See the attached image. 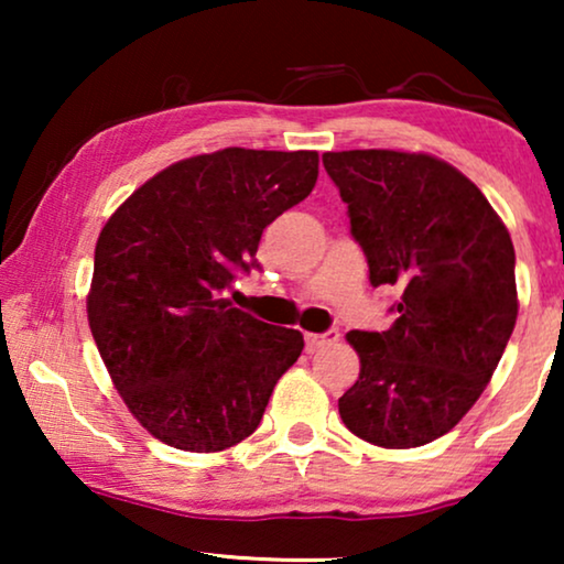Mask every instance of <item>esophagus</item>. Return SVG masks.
<instances>
[{"label":"esophagus","mask_w":564,"mask_h":564,"mask_svg":"<svg viewBox=\"0 0 564 564\" xmlns=\"http://www.w3.org/2000/svg\"><path fill=\"white\" fill-rule=\"evenodd\" d=\"M338 338H341V334H338L336 328L326 330V334H307V336H305L307 351H318V349H323V346H330V344H336Z\"/></svg>","instance_id":"obj_1"}]
</instances>
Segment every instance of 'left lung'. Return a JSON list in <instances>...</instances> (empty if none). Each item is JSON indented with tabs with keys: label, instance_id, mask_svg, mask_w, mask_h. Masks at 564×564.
Listing matches in <instances>:
<instances>
[{
	"label": "left lung",
	"instance_id": "obj_1",
	"mask_svg": "<svg viewBox=\"0 0 564 564\" xmlns=\"http://www.w3.org/2000/svg\"><path fill=\"white\" fill-rule=\"evenodd\" d=\"M323 166L349 207L369 282L400 292L388 330L346 336L361 372L338 413L375 446H423L475 405L513 334L511 236L482 192L429 153L330 151Z\"/></svg>",
	"mask_w": 564,
	"mask_h": 564
}]
</instances>
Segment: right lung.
<instances>
[{
	"label": "right lung",
	"mask_w": 564,
	"mask_h": 564,
	"mask_svg": "<svg viewBox=\"0 0 564 564\" xmlns=\"http://www.w3.org/2000/svg\"><path fill=\"white\" fill-rule=\"evenodd\" d=\"M315 151L223 149L176 161L105 223L87 295L99 357L138 423L174 449L251 436L303 334L226 297L261 234L311 195Z\"/></svg>",
	"instance_id": "right-lung-1"
}]
</instances>
